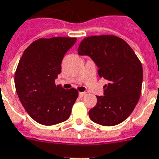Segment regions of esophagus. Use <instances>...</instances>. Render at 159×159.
Wrapping results in <instances>:
<instances>
[{"label":"esophagus","mask_w":159,"mask_h":159,"mask_svg":"<svg viewBox=\"0 0 159 159\" xmlns=\"http://www.w3.org/2000/svg\"><path fill=\"white\" fill-rule=\"evenodd\" d=\"M85 94H86L85 92H80V93H79V96L80 97V98H82V97L84 96V95H85Z\"/></svg>","instance_id":"34e87169"}]
</instances>
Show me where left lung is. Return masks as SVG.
I'll use <instances>...</instances> for the list:
<instances>
[{
    "instance_id": "left-lung-1",
    "label": "left lung",
    "mask_w": 159,
    "mask_h": 159,
    "mask_svg": "<svg viewBox=\"0 0 159 159\" xmlns=\"http://www.w3.org/2000/svg\"><path fill=\"white\" fill-rule=\"evenodd\" d=\"M80 55H88L95 63L99 77L109 83L104 95L89 111L93 122L104 126L120 124L134 111L140 98L143 82L142 64L132 48L115 35L84 38L78 49Z\"/></svg>"
}]
</instances>
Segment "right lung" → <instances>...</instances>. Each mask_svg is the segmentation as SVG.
<instances>
[{
    "mask_svg": "<svg viewBox=\"0 0 159 159\" xmlns=\"http://www.w3.org/2000/svg\"><path fill=\"white\" fill-rule=\"evenodd\" d=\"M76 38H41L31 43L23 53L15 75L20 101L35 121L54 125L69 119L78 97L75 89L56 85L66 53Z\"/></svg>",
    "mask_w": 159,
    "mask_h": 159,
    "instance_id": "right-lung-1",
    "label": "right lung"
}]
</instances>
